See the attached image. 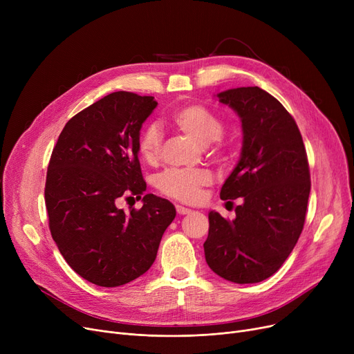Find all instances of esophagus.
<instances>
[{"mask_svg": "<svg viewBox=\"0 0 354 354\" xmlns=\"http://www.w3.org/2000/svg\"><path fill=\"white\" fill-rule=\"evenodd\" d=\"M176 212H178L179 215H188V214H191V212H192V209H189V208H185V207H180V205H176Z\"/></svg>", "mask_w": 354, "mask_h": 354, "instance_id": "1", "label": "esophagus"}]
</instances>
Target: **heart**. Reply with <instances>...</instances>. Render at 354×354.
<instances>
[{"label": "heart", "mask_w": 354, "mask_h": 354, "mask_svg": "<svg viewBox=\"0 0 354 354\" xmlns=\"http://www.w3.org/2000/svg\"><path fill=\"white\" fill-rule=\"evenodd\" d=\"M171 122L180 130L201 145L211 143V152L221 156L227 152L228 142L222 136L224 132V120L209 107L191 103L178 107L171 115ZM162 135L155 126H147L142 130L138 139V152L143 162L155 165L160 158ZM212 176L205 169H188V171H166L158 176V189L172 199L180 202H196L201 198L202 188L208 187Z\"/></svg>", "instance_id": "heart-1"}]
</instances>
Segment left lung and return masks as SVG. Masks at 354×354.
I'll list each match as a JSON object with an SVG mask.
<instances>
[{"mask_svg":"<svg viewBox=\"0 0 354 354\" xmlns=\"http://www.w3.org/2000/svg\"><path fill=\"white\" fill-rule=\"evenodd\" d=\"M218 97L236 111L244 132L241 159L221 199L244 203L234 221L209 212L203 251L219 277L259 283L280 270L304 228L311 188L307 152L294 118L266 90L236 87Z\"/></svg>","mask_w":354,"mask_h":354,"instance_id":"left-lung-1","label":"left lung"}]
</instances>
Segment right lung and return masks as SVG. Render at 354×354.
Segmentation results:
<instances>
[{
	"label": "right lung",
	"mask_w": 354,
	"mask_h": 354,
	"mask_svg": "<svg viewBox=\"0 0 354 354\" xmlns=\"http://www.w3.org/2000/svg\"><path fill=\"white\" fill-rule=\"evenodd\" d=\"M156 106L152 96L110 93L73 116L53 149L44 188L51 236L66 263L100 287L127 284L151 268L176 215L153 194L140 209L118 208L146 191L138 139Z\"/></svg>",
	"instance_id": "add662e5"
}]
</instances>
